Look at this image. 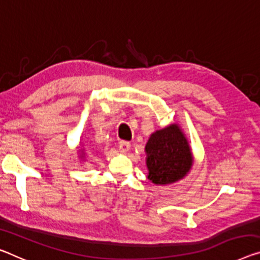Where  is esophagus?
Returning <instances> with one entry per match:
<instances>
[{"instance_id":"1","label":"esophagus","mask_w":260,"mask_h":260,"mask_svg":"<svg viewBox=\"0 0 260 260\" xmlns=\"http://www.w3.org/2000/svg\"><path fill=\"white\" fill-rule=\"evenodd\" d=\"M130 147H131V144L126 141H121L118 144V150L121 151L122 153H126L130 151Z\"/></svg>"}]
</instances>
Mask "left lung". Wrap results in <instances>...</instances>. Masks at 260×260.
<instances>
[{"instance_id":"left-lung-1","label":"left lung","mask_w":260,"mask_h":260,"mask_svg":"<svg viewBox=\"0 0 260 260\" xmlns=\"http://www.w3.org/2000/svg\"><path fill=\"white\" fill-rule=\"evenodd\" d=\"M145 150L147 178L155 185L178 181L185 177L193 164L188 142L177 124L151 135Z\"/></svg>"}]
</instances>
